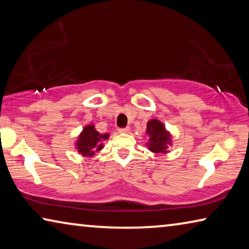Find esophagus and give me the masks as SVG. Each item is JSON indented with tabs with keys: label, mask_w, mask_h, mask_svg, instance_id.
I'll use <instances>...</instances> for the list:
<instances>
[{
	"label": "esophagus",
	"mask_w": 249,
	"mask_h": 249,
	"mask_svg": "<svg viewBox=\"0 0 249 249\" xmlns=\"http://www.w3.org/2000/svg\"><path fill=\"white\" fill-rule=\"evenodd\" d=\"M128 130H129L128 127H121V128H119V132L120 133H127Z\"/></svg>",
	"instance_id": "esophagus-1"
}]
</instances>
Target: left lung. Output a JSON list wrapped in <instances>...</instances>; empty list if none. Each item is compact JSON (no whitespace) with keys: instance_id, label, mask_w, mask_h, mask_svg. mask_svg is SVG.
<instances>
[{"instance_id":"1","label":"left lung","mask_w":249,"mask_h":249,"mask_svg":"<svg viewBox=\"0 0 249 249\" xmlns=\"http://www.w3.org/2000/svg\"><path fill=\"white\" fill-rule=\"evenodd\" d=\"M147 134H149L148 146L154 153H166L170 144V136L159 121L151 120L147 124Z\"/></svg>"}]
</instances>
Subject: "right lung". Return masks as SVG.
<instances>
[{
	"mask_svg": "<svg viewBox=\"0 0 249 249\" xmlns=\"http://www.w3.org/2000/svg\"><path fill=\"white\" fill-rule=\"evenodd\" d=\"M107 134L101 135L94 128L93 125L86 126L77 142L79 153L86 156V157H91V156L94 155L95 151H99L103 148V144H101V142L107 140Z\"/></svg>",
	"mask_w": 249,
	"mask_h": 249,
	"instance_id": "right-lung-1",
	"label": "right lung"
}]
</instances>
